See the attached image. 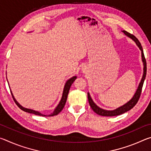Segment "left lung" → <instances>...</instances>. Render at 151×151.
<instances>
[{
	"instance_id": "left-lung-1",
	"label": "left lung",
	"mask_w": 151,
	"mask_h": 151,
	"mask_svg": "<svg viewBox=\"0 0 151 151\" xmlns=\"http://www.w3.org/2000/svg\"><path fill=\"white\" fill-rule=\"evenodd\" d=\"M123 32L124 33V35H126L127 37H129L132 39L134 41L136 42L137 45L140 48V50H141V53H142V60L143 62V65H144V68H143V75L141 81H140L139 85L138 86V88L136 91V93L134 94V96L130 100L128 103L126 104H124V105H122L121 106L119 107V108L116 109L115 110H113V111H107V110H104L103 109L100 108L96 104L94 103L93 101L92 100L91 97L90 96V94L88 93V103L90 106L91 107V109L93 110V111L94 112H96V114H99L101 116H117V115H120V114H122L126 112L127 111H129L131 110V109L133 108V107L136 105V104L137 103V102L139 101V99L140 98V94H141V91H142V88L143 86V83H144L145 77H146V75H147V62H146V59H145V55H144V52H143V50H142V47L141 46V44H140L139 40L137 39V38L134 37L133 35L131 34V33L127 32L126 30H123Z\"/></svg>"
}]
</instances>
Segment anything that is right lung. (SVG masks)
<instances>
[{
    "label": "right lung",
    "mask_w": 151,
    "mask_h": 151,
    "mask_svg": "<svg viewBox=\"0 0 151 151\" xmlns=\"http://www.w3.org/2000/svg\"><path fill=\"white\" fill-rule=\"evenodd\" d=\"M76 78V76H73V77L70 78V79H68V80L66 82L65 87H64V90H63V96H62V98H61V100L60 101V103H59V104H58V106L56 107V109H55L54 112H53L52 113H51L50 114H49V115H48V116H55V115H57V114L59 113V112L63 109L64 106H65V105L66 99H67V96H68V92H69V90H70V86L72 85V84L73 83V82L75 81ZM11 93L12 98H13V99H14V101L15 102V103H16L17 105L19 106L20 109L22 110V111H23L27 112H29V113L35 114H36V115L42 116H47V115H45V114H42L40 113V112L36 111H34V110H32V109L24 108V107L22 106L16 101V99H14V97L13 96V94H12L11 91Z\"/></svg>",
    "instance_id": "obj_1"
}]
</instances>
